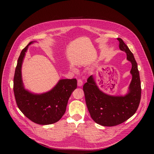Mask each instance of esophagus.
<instances>
[{"instance_id": "esophagus-1", "label": "esophagus", "mask_w": 154, "mask_h": 154, "mask_svg": "<svg viewBox=\"0 0 154 154\" xmlns=\"http://www.w3.org/2000/svg\"><path fill=\"white\" fill-rule=\"evenodd\" d=\"M77 85L79 86H82L83 85V82L81 79H78L77 80Z\"/></svg>"}]
</instances>
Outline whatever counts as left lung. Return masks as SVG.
<instances>
[{"mask_svg": "<svg viewBox=\"0 0 154 154\" xmlns=\"http://www.w3.org/2000/svg\"><path fill=\"white\" fill-rule=\"evenodd\" d=\"M119 49L127 54V59L131 63L130 71L132 79L129 85L128 93L124 96H113L101 91L91 75L83 86L85 101L91 118L103 126L119 125L137 112L139 106L141 88L138 66L132 54L121 38H118Z\"/></svg>", "mask_w": 154, "mask_h": 154, "instance_id": "1", "label": "left lung"}]
</instances>
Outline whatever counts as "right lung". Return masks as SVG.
Here are the masks:
<instances>
[{
	"label": "right lung",
	"instance_id": "right-lung-1",
	"mask_svg": "<svg viewBox=\"0 0 154 154\" xmlns=\"http://www.w3.org/2000/svg\"><path fill=\"white\" fill-rule=\"evenodd\" d=\"M23 49L17 60L13 80V91L19 109L27 118L40 125H49L58 121L64 114L68 100L77 88L75 79H61L53 88L45 93L33 94L25 90L22 80L21 68L28 47Z\"/></svg>",
	"mask_w": 154,
	"mask_h": 154
}]
</instances>
